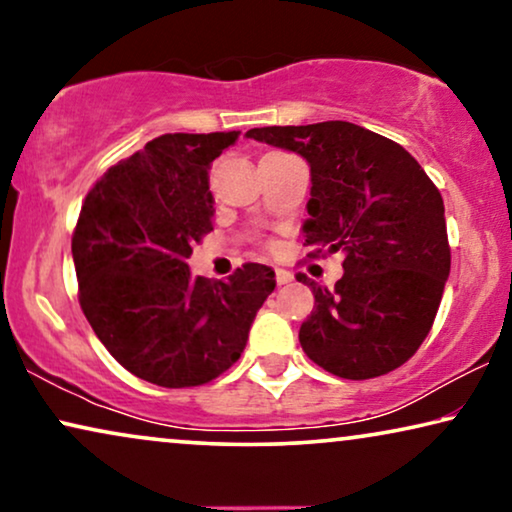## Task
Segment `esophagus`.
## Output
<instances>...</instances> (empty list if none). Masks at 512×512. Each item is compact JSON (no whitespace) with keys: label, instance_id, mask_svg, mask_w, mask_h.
Here are the masks:
<instances>
[{"label":"esophagus","instance_id":"1","mask_svg":"<svg viewBox=\"0 0 512 512\" xmlns=\"http://www.w3.org/2000/svg\"><path fill=\"white\" fill-rule=\"evenodd\" d=\"M275 279H277V284H289L291 279H293V275L289 270H284V268H275Z\"/></svg>","mask_w":512,"mask_h":512}]
</instances>
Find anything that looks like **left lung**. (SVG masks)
Returning a JSON list of instances; mask_svg holds the SVG:
<instances>
[{
  "mask_svg": "<svg viewBox=\"0 0 512 512\" xmlns=\"http://www.w3.org/2000/svg\"><path fill=\"white\" fill-rule=\"evenodd\" d=\"M249 139L298 153L310 165V256L342 251L335 289L314 293L300 326L303 352L328 373L370 380L403 366L436 319L450 277L445 205L401 144L347 121L272 125Z\"/></svg>",
  "mask_w": 512,
  "mask_h": 512,
  "instance_id": "1",
  "label": "left lung"
}]
</instances>
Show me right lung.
Instances as JSON below:
<instances>
[{"label":"right lung","instance_id":"right-lung-1","mask_svg":"<svg viewBox=\"0 0 512 512\" xmlns=\"http://www.w3.org/2000/svg\"><path fill=\"white\" fill-rule=\"evenodd\" d=\"M240 132L156 137L90 188L72 237L79 303L109 354L167 389L233 366L275 291V270L244 263L226 282L193 277V244L212 230L209 165Z\"/></svg>","mask_w":512,"mask_h":512}]
</instances>
